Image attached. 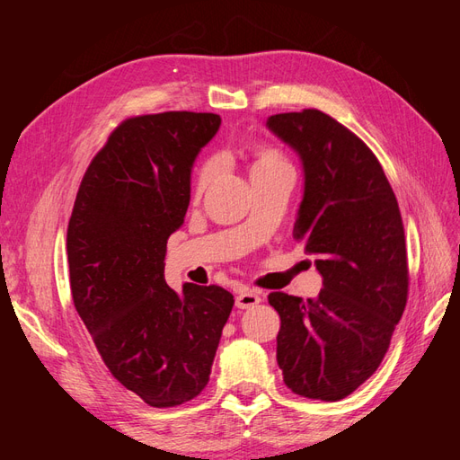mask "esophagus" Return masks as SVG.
Wrapping results in <instances>:
<instances>
[{"instance_id": "obj_1", "label": "esophagus", "mask_w": 460, "mask_h": 460, "mask_svg": "<svg viewBox=\"0 0 460 460\" xmlns=\"http://www.w3.org/2000/svg\"><path fill=\"white\" fill-rule=\"evenodd\" d=\"M261 303V294L255 289H243L235 297V307L238 309H252Z\"/></svg>"}]
</instances>
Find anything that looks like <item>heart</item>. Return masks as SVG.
I'll use <instances>...</instances> for the list:
<instances>
[{
	"mask_svg": "<svg viewBox=\"0 0 460 460\" xmlns=\"http://www.w3.org/2000/svg\"><path fill=\"white\" fill-rule=\"evenodd\" d=\"M252 157H253L252 174H257L262 171H272V169H289V164L282 153L269 144L252 146ZM215 169H217V163L213 159H207L198 166L196 174H193V191L201 193L208 186V182H211V178L215 174Z\"/></svg>",
	"mask_w": 460,
	"mask_h": 460,
	"instance_id": "heart-1",
	"label": "heart"
}]
</instances>
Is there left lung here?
<instances>
[{
    "instance_id": "obj_1",
    "label": "left lung",
    "mask_w": 460,
    "mask_h": 460,
    "mask_svg": "<svg viewBox=\"0 0 460 460\" xmlns=\"http://www.w3.org/2000/svg\"><path fill=\"white\" fill-rule=\"evenodd\" d=\"M269 128L303 161L294 240L318 255L323 289L303 301L272 291L276 358L291 392L323 401L353 394L380 367L409 296L405 230L380 161L318 109L272 115Z\"/></svg>"
}]
</instances>
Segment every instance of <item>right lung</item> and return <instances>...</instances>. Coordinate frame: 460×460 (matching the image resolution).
<instances>
[{
	"mask_svg": "<svg viewBox=\"0 0 460 460\" xmlns=\"http://www.w3.org/2000/svg\"><path fill=\"white\" fill-rule=\"evenodd\" d=\"M220 127L215 113L124 119L82 176L66 228L76 313L113 378L149 407L198 397L234 296L164 282L166 240L184 222L190 174Z\"/></svg>",
	"mask_w": 460,
	"mask_h": 460,
	"instance_id": "obj_1",
	"label": "right lung"
}]
</instances>
